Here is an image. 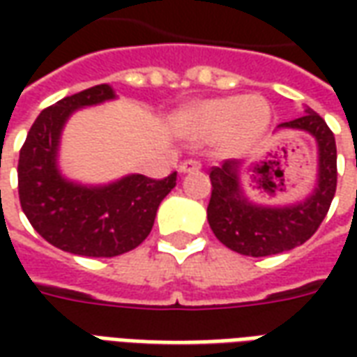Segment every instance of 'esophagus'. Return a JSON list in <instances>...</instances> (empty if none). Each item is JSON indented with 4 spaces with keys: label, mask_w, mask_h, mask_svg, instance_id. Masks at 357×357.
Here are the masks:
<instances>
[{
    "label": "esophagus",
    "mask_w": 357,
    "mask_h": 357,
    "mask_svg": "<svg viewBox=\"0 0 357 357\" xmlns=\"http://www.w3.org/2000/svg\"><path fill=\"white\" fill-rule=\"evenodd\" d=\"M183 172H187V170H185V166H183Z\"/></svg>",
    "instance_id": "obj_1"
}]
</instances>
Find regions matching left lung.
I'll list each match as a JSON object with an SVG mask.
<instances>
[{"mask_svg":"<svg viewBox=\"0 0 357 357\" xmlns=\"http://www.w3.org/2000/svg\"><path fill=\"white\" fill-rule=\"evenodd\" d=\"M101 84L65 97L40 112L19 155V199L28 222L43 239L65 252L110 258L139 247L155 224L156 208L176 178L153 179L130 172L102 183L66 176L61 139L74 112L116 101Z\"/></svg>","mask_w":357,"mask_h":357,"instance_id":"left-lung-1","label":"left lung"}]
</instances>
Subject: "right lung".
Listing matches in <instances>:
<instances>
[{
	"label": "right lung",
	"mask_w": 357,
	"mask_h": 357,
	"mask_svg": "<svg viewBox=\"0 0 357 357\" xmlns=\"http://www.w3.org/2000/svg\"><path fill=\"white\" fill-rule=\"evenodd\" d=\"M283 128L310 133L317 147L315 183L302 199L273 201L279 181H273L268 168H252L248 183L243 178V172H250V168L245 170L247 162H229L210 174L208 224L218 241L239 255L258 258L302 245L319 227L337 189V145L325 120L314 110H306L304 116ZM255 171L263 176H255ZM281 176L283 172L277 170L275 178Z\"/></svg>",
	"instance_id": "add662e5"
}]
</instances>
